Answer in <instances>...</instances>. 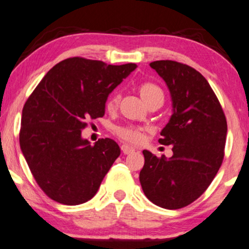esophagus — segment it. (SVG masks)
I'll return each mask as SVG.
<instances>
[{
  "mask_svg": "<svg viewBox=\"0 0 249 249\" xmlns=\"http://www.w3.org/2000/svg\"><path fill=\"white\" fill-rule=\"evenodd\" d=\"M122 151H123V153H124V154H131V153H133L136 149H134L133 147H131V146H128V145H122Z\"/></svg>",
  "mask_w": 249,
  "mask_h": 249,
  "instance_id": "obj_1",
  "label": "esophagus"
}]
</instances>
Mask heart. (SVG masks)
Wrapping results in <instances>:
<instances>
[{
	"mask_svg": "<svg viewBox=\"0 0 249 249\" xmlns=\"http://www.w3.org/2000/svg\"><path fill=\"white\" fill-rule=\"evenodd\" d=\"M139 94H140V96H142L143 102L147 101L148 98L153 97V96H157V95L163 96L162 90H161V89L159 88L155 83H152V82H145V83H142V85H140ZM118 100H119L118 95L112 94L107 101V109L112 110L113 107H116ZM118 134H119V137L123 138L124 140H126V142H133V143L140 142L142 140V137H143L142 131L137 130V128H132V127H121L118 130Z\"/></svg>",
	"mask_w": 249,
	"mask_h": 249,
	"instance_id": "b5f03b06",
	"label": "heart"
}]
</instances>
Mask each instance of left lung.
Masks as SVG:
<instances>
[{
	"mask_svg": "<svg viewBox=\"0 0 249 249\" xmlns=\"http://www.w3.org/2000/svg\"><path fill=\"white\" fill-rule=\"evenodd\" d=\"M162 77L172 97L173 115L159 142L173 155L158 158L142 151L139 179L146 197L176 210L196 200L211 184L224 159L227 123L217 96L199 71L172 60L149 64Z\"/></svg>",
	"mask_w": 249,
	"mask_h": 249,
	"instance_id": "left-lung-1",
	"label": "left lung"
}]
</instances>
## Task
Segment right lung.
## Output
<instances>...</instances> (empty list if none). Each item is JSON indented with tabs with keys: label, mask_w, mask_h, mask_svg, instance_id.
Wrapping results in <instances>:
<instances>
[{
	"label": "right lung",
	"mask_w": 249,
	"mask_h": 249,
	"mask_svg": "<svg viewBox=\"0 0 249 249\" xmlns=\"http://www.w3.org/2000/svg\"><path fill=\"white\" fill-rule=\"evenodd\" d=\"M136 68L66 59L47 71L24 104L20 149L51 199L79 205L97 193L121 148L109 138L90 145L81 131L89 118L104 116L107 96Z\"/></svg>",
	"instance_id": "obj_1"
}]
</instances>
